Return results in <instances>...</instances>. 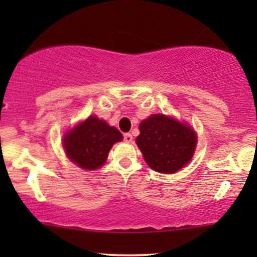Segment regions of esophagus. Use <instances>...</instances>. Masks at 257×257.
Masks as SVG:
<instances>
[{
  "label": "esophagus",
  "mask_w": 257,
  "mask_h": 257,
  "mask_svg": "<svg viewBox=\"0 0 257 257\" xmlns=\"http://www.w3.org/2000/svg\"><path fill=\"white\" fill-rule=\"evenodd\" d=\"M123 138H124L125 143H132L133 141V135L131 134V133H125V134L123 135Z\"/></svg>",
  "instance_id": "1"
}]
</instances>
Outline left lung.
<instances>
[{
    "label": "left lung",
    "instance_id": "8db88e82",
    "mask_svg": "<svg viewBox=\"0 0 257 257\" xmlns=\"http://www.w3.org/2000/svg\"><path fill=\"white\" fill-rule=\"evenodd\" d=\"M137 145L155 172L174 174L193 157L196 132L186 123L166 114H151L139 125Z\"/></svg>",
    "mask_w": 257,
    "mask_h": 257
}]
</instances>
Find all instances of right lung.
<instances>
[{"label":"right lung","instance_id":"1","mask_svg":"<svg viewBox=\"0 0 257 257\" xmlns=\"http://www.w3.org/2000/svg\"><path fill=\"white\" fill-rule=\"evenodd\" d=\"M122 139L118 129L96 116H89L64 135L63 146L70 161L82 169L95 170L105 163L112 146Z\"/></svg>","mask_w":257,"mask_h":257}]
</instances>
